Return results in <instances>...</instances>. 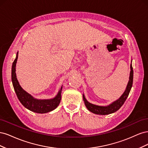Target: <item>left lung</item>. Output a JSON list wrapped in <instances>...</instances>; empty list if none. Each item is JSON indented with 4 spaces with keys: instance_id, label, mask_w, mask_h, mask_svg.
I'll return each instance as SVG.
<instances>
[{
    "instance_id": "1",
    "label": "left lung",
    "mask_w": 148,
    "mask_h": 148,
    "mask_svg": "<svg viewBox=\"0 0 148 148\" xmlns=\"http://www.w3.org/2000/svg\"><path fill=\"white\" fill-rule=\"evenodd\" d=\"M133 70L132 63L130 64V77H129V81L128 82L127 86L126 89L118 99L112 102L108 106H101L91 104L89 102L87 101V99L85 97V96L83 94V101L84 102V104L86 106V108L92 113H94L97 115H109L110 114L114 113L115 112L117 111L122 105L124 104L125 101H126L127 98L128 96L130 91L131 90V88L132 87L133 84Z\"/></svg>"
}]
</instances>
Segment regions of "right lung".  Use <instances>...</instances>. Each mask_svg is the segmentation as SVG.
I'll return each instance as SVG.
<instances>
[{"mask_svg": "<svg viewBox=\"0 0 148 148\" xmlns=\"http://www.w3.org/2000/svg\"><path fill=\"white\" fill-rule=\"evenodd\" d=\"M18 56V52L16 53V58L13 62L12 67V82L18 99L25 108L33 112L45 114L56 109L60 102L62 86L60 88L57 95L52 99H39L34 98L32 95H31L21 88L16 78L15 71Z\"/></svg>", "mask_w": 148, "mask_h": 148, "instance_id": "right-lung-1", "label": "right lung"}]
</instances>
